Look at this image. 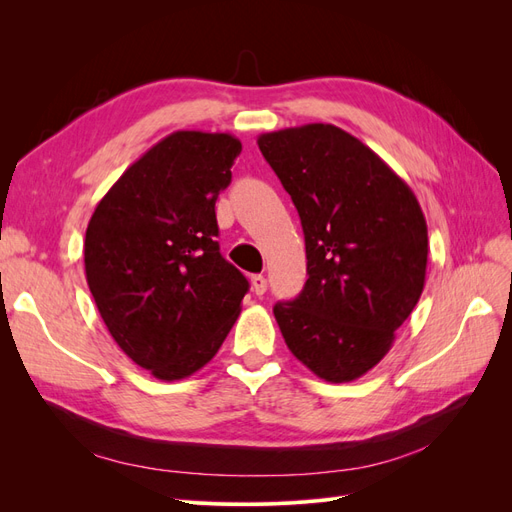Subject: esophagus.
I'll use <instances>...</instances> for the list:
<instances>
[{"mask_svg": "<svg viewBox=\"0 0 512 512\" xmlns=\"http://www.w3.org/2000/svg\"><path fill=\"white\" fill-rule=\"evenodd\" d=\"M252 290L258 294V297H262V294L267 292V280H265V275H254V277H252Z\"/></svg>", "mask_w": 512, "mask_h": 512, "instance_id": "esophagus-1", "label": "esophagus"}]
</instances>
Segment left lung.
<instances>
[{
  "instance_id": "8db88e82",
  "label": "left lung",
  "mask_w": 512,
  "mask_h": 512,
  "mask_svg": "<svg viewBox=\"0 0 512 512\" xmlns=\"http://www.w3.org/2000/svg\"><path fill=\"white\" fill-rule=\"evenodd\" d=\"M262 156L299 211L307 282L275 303L286 346L327 382L378 365L421 299L427 222L389 164L331 123L258 136Z\"/></svg>"
}]
</instances>
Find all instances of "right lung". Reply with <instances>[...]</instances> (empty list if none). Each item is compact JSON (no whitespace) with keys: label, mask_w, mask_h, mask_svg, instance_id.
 <instances>
[{"label":"right lung","mask_w":512,"mask_h":512,"mask_svg":"<svg viewBox=\"0 0 512 512\" xmlns=\"http://www.w3.org/2000/svg\"><path fill=\"white\" fill-rule=\"evenodd\" d=\"M239 138L179 130L123 173L91 215L85 275L117 346L158 380L205 367L241 314L245 275L220 254L215 200Z\"/></svg>","instance_id":"right-lung-1"}]
</instances>
